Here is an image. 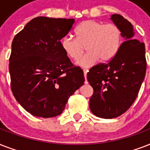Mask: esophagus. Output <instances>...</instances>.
<instances>
[{"mask_svg":"<svg viewBox=\"0 0 150 150\" xmlns=\"http://www.w3.org/2000/svg\"><path fill=\"white\" fill-rule=\"evenodd\" d=\"M83 72H84V77H85V79H86V83H87L86 75H87V72H88V70H87V69H86V68H84V69H83Z\"/></svg>","mask_w":150,"mask_h":150,"instance_id":"1","label":"esophagus"}]
</instances>
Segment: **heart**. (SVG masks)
Masks as SVG:
<instances>
[{"instance_id":"obj_1","label":"heart","mask_w":150,"mask_h":150,"mask_svg":"<svg viewBox=\"0 0 150 150\" xmlns=\"http://www.w3.org/2000/svg\"><path fill=\"white\" fill-rule=\"evenodd\" d=\"M76 38L64 36L61 40L64 51L70 58L78 60L86 48V54L78 61L82 67H92L100 59L108 61L117 53L122 42L121 29L115 24L93 20L82 22L75 30Z\"/></svg>"}]
</instances>
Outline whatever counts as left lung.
<instances>
[{
  "label": "left lung",
  "instance_id": "1",
  "mask_svg": "<svg viewBox=\"0 0 150 150\" xmlns=\"http://www.w3.org/2000/svg\"><path fill=\"white\" fill-rule=\"evenodd\" d=\"M110 18L121 29L126 40L108 63L98 64L87 73V80L93 89L90 110L106 119L117 117L130 108L146 71L145 44L132 38V23L118 14L112 15Z\"/></svg>",
  "mask_w": 150,
  "mask_h": 150
}]
</instances>
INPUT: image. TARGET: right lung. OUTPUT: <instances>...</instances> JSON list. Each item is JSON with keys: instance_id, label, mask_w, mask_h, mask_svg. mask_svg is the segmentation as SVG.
Instances as JSON below:
<instances>
[{"instance_id": "obj_1", "label": "right lung", "mask_w": 150, "mask_h": 150, "mask_svg": "<svg viewBox=\"0 0 150 150\" xmlns=\"http://www.w3.org/2000/svg\"><path fill=\"white\" fill-rule=\"evenodd\" d=\"M75 22L74 18H35L13 39L11 89L33 116L61 114L69 97L84 84L83 71L71 63L61 45Z\"/></svg>"}]
</instances>
